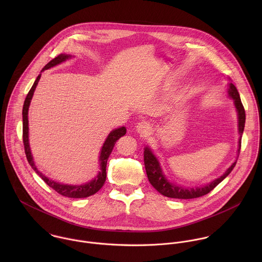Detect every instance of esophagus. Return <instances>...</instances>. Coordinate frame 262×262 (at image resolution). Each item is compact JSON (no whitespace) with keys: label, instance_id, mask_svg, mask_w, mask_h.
<instances>
[{"label":"esophagus","instance_id":"1","mask_svg":"<svg viewBox=\"0 0 262 262\" xmlns=\"http://www.w3.org/2000/svg\"><path fill=\"white\" fill-rule=\"evenodd\" d=\"M150 130H151V125H150L148 122L142 121V122H140V123H138V124L136 125V131H137V133H139V134H141V135H143V136L147 135V134L149 133Z\"/></svg>","mask_w":262,"mask_h":262}]
</instances>
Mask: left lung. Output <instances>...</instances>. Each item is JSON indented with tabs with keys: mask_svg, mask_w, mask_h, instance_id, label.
Segmentation results:
<instances>
[{
	"mask_svg": "<svg viewBox=\"0 0 262 262\" xmlns=\"http://www.w3.org/2000/svg\"><path fill=\"white\" fill-rule=\"evenodd\" d=\"M228 95L230 98H232L234 100V105H235L236 112L238 116V131L240 134V139H239V144H238V146H239L238 153H240L241 137H242V134L244 131V126H245V110L242 105L239 93H238L236 86L232 82L229 83ZM236 162H237V160L225 171L223 176H221L220 178L216 179L215 181H213L212 183H210L206 186L194 187H180V186L171 184L167 181V179L165 178V176L162 172V169L160 167L158 159L155 157V155L153 154V152L151 151L149 147H145V149H144V164H145V170H146L150 184L161 194L168 196V198H173V199H184V200L194 199V198H200V196H203V195L209 193L212 189H214L215 187H217L224 180L225 178L228 177V174L235 167Z\"/></svg>",
	"mask_w": 262,
	"mask_h": 262,
	"instance_id": "1",
	"label": "left lung"
}]
</instances>
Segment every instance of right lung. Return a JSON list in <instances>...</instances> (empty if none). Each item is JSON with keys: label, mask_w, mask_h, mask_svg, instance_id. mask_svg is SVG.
I'll use <instances>...</instances> for the list:
<instances>
[{"label": "right lung", "mask_w": 262, "mask_h": 262, "mask_svg": "<svg viewBox=\"0 0 262 262\" xmlns=\"http://www.w3.org/2000/svg\"><path fill=\"white\" fill-rule=\"evenodd\" d=\"M71 57V55L69 54H59L58 56H56L55 58H53L52 60H50L43 69L41 72L48 70L50 68H53L63 61H66L67 59H69ZM41 77V74L38 75L36 80L34 81L32 88L30 89L24 105H23V143H24V148H25V154L27 157V160L29 162V164L31 165V167L34 169V171L37 173L38 176L46 183V185H48L49 187H52L56 192L60 193L61 195L68 196V198H75V199H80V198H86L90 195L95 194L101 187H103V185L106 182V177H107V172H106V166H107V161L108 158L112 152L113 148L115 146V143L117 142V140L119 138H121L122 136H124L126 134V128L125 127H120L118 129L113 130L112 132L108 135L102 150H101V154H100V171L98 173V176L91 181L90 183H86L84 185H80V186H72V185H63V184H59L56 183L52 180H49L47 177H45L43 173H41L36 167L34 161H33V157L31 154V150H30V145H29V139H28V110H29V106L34 94V91L37 86L38 81Z\"/></svg>", "instance_id": "add662e5"}]
</instances>
